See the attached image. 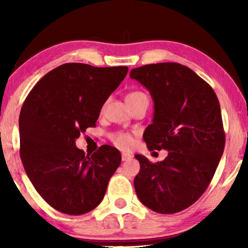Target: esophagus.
Returning a JSON list of instances; mask_svg holds the SVG:
<instances>
[{
	"label": "esophagus",
	"instance_id": "1",
	"mask_svg": "<svg viewBox=\"0 0 248 248\" xmlns=\"http://www.w3.org/2000/svg\"><path fill=\"white\" fill-rule=\"evenodd\" d=\"M131 159H132V155H131L130 154H121V160L123 161H130Z\"/></svg>",
	"mask_w": 248,
	"mask_h": 248
}]
</instances>
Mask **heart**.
Returning <instances> with one entry per match:
<instances>
[{
  "label": "heart",
  "instance_id": "heart-1",
  "mask_svg": "<svg viewBox=\"0 0 248 248\" xmlns=\"http://www.w3.org/2000/svg\"><path fill=\"white\" fill-rule=\"evenodd\" d=\"M140 99H148V98H147L146 93L140 91L130 93L127 96V101H136V100H140ZM112 140L116 146H118L119 148H123V149H127L131 145H132V138H131L128 133H124V132L116 133L112 136Z\"/></svg>",
  "mask_w": 248,
  "mask_h": 248
}]
</instances>
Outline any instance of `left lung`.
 <instances>
[{
    "mask_svg": "<svg viewBox=\"0 0 248 248\" xmlns=\"http://www.w3.org/2000/svg\"><path fill=\"white\" fill-rule=\"evenodd\" d=\"M130 78L148 89L155 103L152 124L143 135L147 147L168 151L156 163L135 155L140 165L134 178L136 195L155 212H180L207 189L223 155L218 99L207 82L177 62L134 68Z\"/></svg>",
    "mask_w": 248,
    "mask_h": 248,
    "instance_id": "1",
    "label": "left lung"
}]
</instances>
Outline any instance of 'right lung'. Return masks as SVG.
<instances>
[{"label": "right lung", "mask_w": 248, "mask_h": 248, "mask_svg": "<svg viewBox=\"0 0 248 248\" xmlns=\"http://www.w3.org/2000/svg\"><path fill=\"white\" fill-rule=\"evenodd\" d=\"M127 73L124 66L68 62L41 78L26 97L19 117L21 161L36 191L57 211L81 215L102 202L120 152L103 145L85 155L76 140L96 125Z\"/></svg>", "instance_id": "obj_1"}]
</instances>
